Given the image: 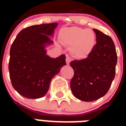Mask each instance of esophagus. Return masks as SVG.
Wrapping results in <instances>:
<instances>
[{
  "label": "esophagus",
  "instance_id": "34e87169",
  "mask_svg": "<svg viewBox=\"0 0 126 126\" xmlns=\"http://www.w3.org/2000/svg\"><path fill=\"white\" fill-rule=\"evenodd\" d=\"M71 58L69 57V55H66V63H67V65H69V63L71 62Z\"/></svg>",
  "mask_w": 126,
  "mask_h": 126
}]
</instances>
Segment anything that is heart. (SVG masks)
<instances>
[{
    "mask_svg": "<svg viewBox=\"0 0 126 126\" xmlns=\"http://www.w3.org/2000/svg\"><path fill=\"white\" fill-rule=\"evenodd\" d=\"M62 40L65 44L74 46L72 50L74 55L81 59L87 57L96 44V36L93 32L77 27L64 29Z\"/></svg>",
    "mask_w": 126,
    "mask_h": 126,
    "instance_id": "obj_1",
    "label": "heart"
}]
</instances>
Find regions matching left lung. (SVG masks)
Instances as JSON below:
<instances>
[{
	"instance_id": "left-lung-1",
	"label": "left lung",
	"mask_w": 126,
	"mask_h": 126,
	"mask_svg": "<svg viewBox=\"0 0 126 126\" xmlns=\"http://www.w3.org/2000/svg\"><path fill=\"white\" fill-rule=\"evenodd\" d=\"M96 44L87 58L70 63L74 76L70 86L75 97L90 102L107 94L115 75L117 56L115 44L107 35L93 29Z\"/></svg>"
}]
</instances>
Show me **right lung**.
I'll use <instances>...</instances> for the list:
<instances>
[{"instance_id": "obj_1", "label": "right lung", "mask_w": 126, "mask_h": 126, "mask_svg": "<svg viewBox=\"0 0 126 126\" xmlns=\"http://www.w3.org/2000/svg\"><path fill=\"white\" fill-rule=\"evenodd\" d=\"M57 23L40 24L23 29L18 33L10 50L9 63L13 87L23 97L39 98L48 90L52 78L65 65V56L55 58L47 55L46 47Z\"/></svg>"}]
</instances>
